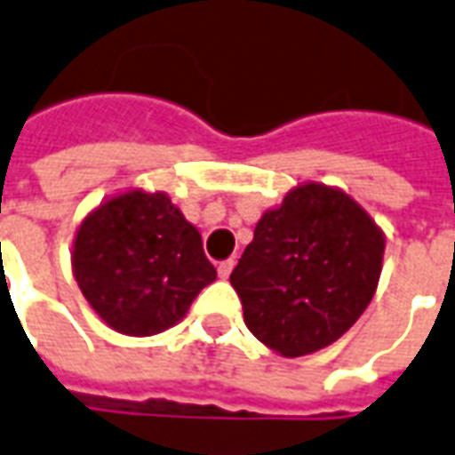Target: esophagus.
Masks as SVG:
<instances>
[{
    "label": "esophagus",
    "mask_w": 455,
    "mask_h": 455,
    "mask_svg": "<svg viewBox=\"0 0 455 455\" xmlns=\"http://www.w3.org/2000/svg\"><path fill=\"white\" fill-rule=\"evenodd\" d=\"M232 268H235V261H232V259H228V261H220V264H218V275H220L223 280L230 278Z\"/></svg>",
    "instance_id": "1"
}]
</instances>
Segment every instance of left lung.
Returning a JSON list of instances; mask_svg holds the SVG:
<instances>
[{"mask_svg": "<svg viewBox=\"0 0 455 455\" xmlns=\"http://www.w3.org/2000/svg\"><path fill=\"white\" fill-rule=\"evenodd\" d=\"M386 237L338 187L297 184L268 208L230 275L244 323L283 357L336 343L377 292Z\"/></svg>", "mask_w": 455, "mask_h": 455, "instance_id": "obj_1", "label": "left lung"}]
</instances>
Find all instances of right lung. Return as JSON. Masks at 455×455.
<instances>
[{
	"label": "right lung",
	"instance_id": "obj_1",
	"mask_svg": "<svg viewBox=\"0 0 455 455\" xmlns=\"http://www.w3.org/2000/svg\"><path fill=\"white\" fill-rule=\"evenodd\" d=\"M71 271L85 302L124 336H156L189 312L215 280L201 232L165 191L126 189L85 215Z\"/></svg>",
	"mask_w": 455,
	"mask_h": 455
}]
</instances>
